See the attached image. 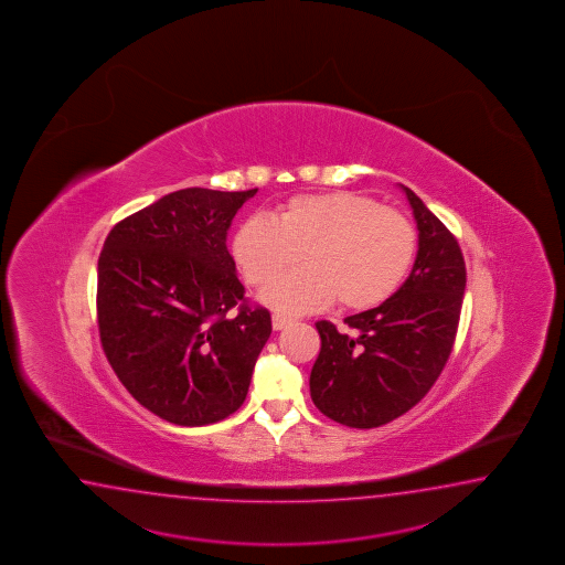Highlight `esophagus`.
<instances>
[{
    "label": "esophagus",
    "instance_id": "1",
    "mask_svg": "<svg viewBox=\"0 0 565 565\" xmlns=\"http://www.w3.org/2000/svg\"><path fill=\"white\" fill-rule=\"evenodd\" d=\"M292 322H295V319L282 315V312H275V315H273V329H275V331H282L285 327L292 324Z\"/></svg>",
    "mask_w": 565,
    "mask_h": 565
}]
</instances>
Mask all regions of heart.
Instances as JSON below:
<instances>
[{"instance_id": "b5f03b06", "label": "heart", "mask_w": 565, "mask_h": 565, "mask_svg": "<svg viewBox=\"0 0 565 565\" xmlns=\"http://www.w3.org/2000/svg\"><path fill=\"white\" fill-rule=\"evenodd\" d=\"M300 254L308 266L266 288L268 307L305 312L337 299L344 310L375 309L409 275L417 233L403 212L334 190L287 200L275 221L253 216L234 234V260L250 287H268Z\"/></svg>"}]
</instances>
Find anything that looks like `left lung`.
<instances>
[{"instance_id": "1", "label": "left lung", "mask_w": 565, "mask_h": 565, "mask_svg": "<svg viewBox=\"0 0 565 565\" xmlns=\"http://www.w3.org/2000/svg\"><path fill=\"white\" fill-rule=\"evenodd\" d=\"M419 250L407 280L376 309L347 317L351 332L317 322L321 353L310 371V397L329 419L373 429L397 419L429 393L454 349L463 305L459 243L407 189Z\"/></svg>"}]
</instances>
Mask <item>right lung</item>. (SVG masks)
I'll return each instance as SVG.
<instances>
[{"instance_id": "right-lung-1", "label": "right lung", "mask_w": 565, "mask_h": 565, "mask_svg": "<svg viewBox=\"0 0 565 565\" xmlns=\"http://www.w3.org/2000/svg\"><path fill=\"white\" fill-rule=\"evenodd\" d=\"M255 194L177 190L118 222L102 248V349L128 393L168 423L233 415L273 331L270 312L244 299L226 248L234 214Z\"/></svg>"}]
</instances>
